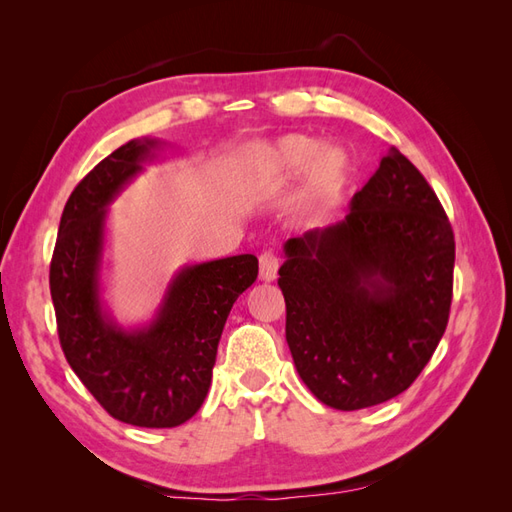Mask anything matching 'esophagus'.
Listing matches in <instances>:
<instances>
[{
	"instance_id": "esophagus-1",
	"label": "esophagus",
	"mask_w": 512,
	"mask_h": 512,
	"mask_svg": "<svg viewBox=\"0 0 512 512\" xmlns=\"http://www.w3.org/2000/svg\"><path fill=\"white\" fill-rule=\"evenodd\" d=\"M277 270H279V257L275 253H262L259 257V279L262 281H275L277 279Z\"/></svg>"
}]
</instances>
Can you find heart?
<instances>
[{
	"instance_id": "heart-1",
	"label": "heart",
	"mask_w": 512,
	"mask_h": 512,
	"mask_svg": "<svg viewBox=\"0 0 512 512\" xmlns=\"http://www.w3.org/2000/svg\"><path fill=\"white\" fill-rule=\"evenodd\" d=\"M352 156L341 145H323L308 134H284L250 145L239 162L237 187L273 195L301 178L297 206L303 213L330 209L352 182Z\"/></svg>"
}]
</instances>
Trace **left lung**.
I'll use <instances>...</instances> for the list:
<instances>
[{
	"instance_id": "1",
	"label": "left lung",
	"mask_w": 512,
	"mask_h": 512,
	"mask_svg": "<svg viewBox=\"0 0 512 512\" xmlns=\"http://www.w3.org/2000/svg\"><path fill=\"white\" fill-rule=\"evenodd\" d=\"M284 253L286 341L306 387L341 411L402 394L436 352L453 292V231L422 173L391 147L341 222Z\"/></svg>"
}]
</instances>
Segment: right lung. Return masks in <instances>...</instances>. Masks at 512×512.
Here are the masks:
<instances>
[{"label": "right lung", "mask_w": 512, "mask_h": 512, "mask_svg": "<svg viewBox=\"0 0 512 512\" xmlns=\"http://www.w3.org/2000/svg\"><path fill=\"white\" fill-rule=\"evenodd\" d=\"M165 149L160 138H134L76 184L50 264L59 341L74 374L110 416L147 429L198 413L228 312L259 270L248 253L182 266L147 323L116 321L103 281L110 204Z\"/></svg>", "instance_id": "obj_1"}]
</instances>
